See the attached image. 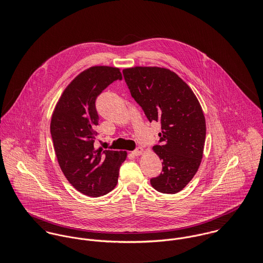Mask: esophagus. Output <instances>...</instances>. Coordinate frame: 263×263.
<instances>
[{
	"mask_svg": "<svg viewBox=\"0 0 263 263\" xmlns=\"http://www.w3.org/2000/svg\"><path fill=\"white\" fill-rule=\"evenodd\" d=\"M142 153H143V148H141V147H137L135 151H133V152H132V155H133V156H135V157H138V156L142 155Z\"/></svg>",
	"mask_w": 263,
	"mask_h": 263,
	"instance_id": "34e87169",
	"label": "esophagus"
}]
</instances>
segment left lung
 Here are the masks:
<instances>
[{"label": "left lung", "instance_id": "8db88e82", "mask_svg": "<svg viewBox=\"0 0 263 263\" xmlns=\"http://www.w3.org/2000/svg\"><path fill=\"white\" fill-rule=\"evenodd\" d=\"M123 75L148 121L161 126L154 151L162 171L151 184L158 192L175 194L192 180L201 162L206 134L202 108L191 88L168 69L134 67L124 69Z\"/></svg>", "mask_w": 263, "mask_h": 263}]
</instances>
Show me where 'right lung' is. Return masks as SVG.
Returning <instances> with one entry per match:
<instances>
[{
    "label": "right lung",
    "mask_w": 263,
    "mask_h": 263,
    "mask_svg": "<svg viewBox=\"0 0 263 263\" xmlns=\"http://www.w3.org/2000/svg\"><path fill=\"white\" fill-rule=\"evenodd\" d=\"M122 80L118 68L96 66L80 73L64 90L54 107L51 135L60 167L79 192L99 197L118 183L126 152L95 148L98 136V97L114 81Z\"/></svg>",
    "instance_id": "obj_1"
}]
</instances>
